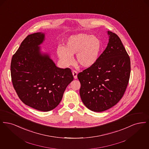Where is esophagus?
Masks as SVG:
<instances>
[{
	"mask_svg": "<svg viewBox=\"0 0 149 149\" xmlns=\"http://www.w3.org/2000/svg\"><path fill=\"white\" fill-rule=\"evenodd\" d=\"M72 72V75H73V77H74V78L75 79H77V75H78L77 71H75V70H73Z\"/></svg>",
	"mask_w": 149,
	"mask_h": 149,
	"instance_id": "34e87169",
	"label": "esophagus"
}]
</instances>
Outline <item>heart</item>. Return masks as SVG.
I'll use <instances>...</instances> for the list:
<instances>
[{"instance_id":"b5f03b06","label":"heart","mask_w":149,"mask_h":149,"mask_svg":"<svg viewBox=\"0 0 149 149\" xmlns=\"http://www.w3.org/2000/svg\"><path fill=\"white\" fill-rule=\"evenodd\" d=\"M102 49V43L95 36L79 33L70 36L66 40V47L59 46L57 52L61 61L65 65L73 62L72 55L77 54L76 60L79 65L88 68L97 61Z\"/></svg>"}]
</instances>
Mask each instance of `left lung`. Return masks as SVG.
Returning a JSON list of instances; mask_svg holds the SVG:
<instances>
[{
    "label": "left lung",
    "mask_w": 149,
    "mask_h": 149,
    "mask_svg": "<svg viewBox=\"0 0 149 149\" xmlns=\"http://www.w3.org/2000/svg\"><path fill=\"white\" fill-rule=\"evenodd\" d=\"M107 33L108 43L97 61L78 74L81 100L96 112L106 111L120 100L131 72L130 58L120 38L111 31Z\"/></svg>",
    "instance_id": "8db88e82"
}]
</instances>
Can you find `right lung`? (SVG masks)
<instances>
[{
	"label": "right lung",
	"mask_w": 149,
	"mask_h": 149,
	"mask_svg": "<svg viewBox=\"0 0 149 149\" xmlns=\"http://www.w3.org/2000/svg\"><path fill=\"white\" fill-rule=\"evenodd\" d=\"M45 35L37 32L26 37L12 57V83L19 98L26 105L47 112L60 103L64 91L74 78L69 68L57 67L40 45Z\"/></svg>",
	"instance_id": "add662e5"
}]
</instances>
